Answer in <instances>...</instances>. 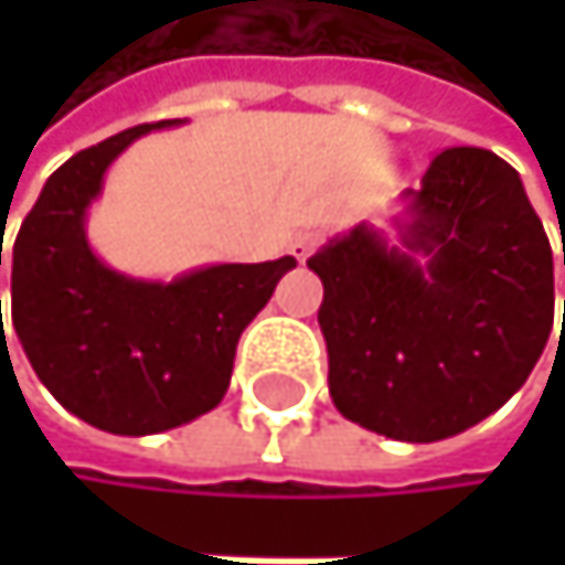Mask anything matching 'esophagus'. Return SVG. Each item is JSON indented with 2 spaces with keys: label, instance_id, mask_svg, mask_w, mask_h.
<instances>
[{
  "label": "esophagus",
  "instance_id": "1",
  "mask_svg": "<svg viewBox=\"0 0 565 565\" xmlns=\"http://www.w3.org/2000/svg\"><path fill=\"white\" fill-rule=\"evenodd\" d=\"M318 244H321V233H298V236H295V244H291V254L305 264V260L315 254Z\"/></svg>",
  "mask_w": 565,
  "mask_h": 565
}]
</instances>
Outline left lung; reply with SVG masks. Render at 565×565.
<instances>
[{
  "instance_id": "left-lung-1",
  "label": "left lung",
  "mask_w": 565,
  "mask_h": 565,
  "mask_svg": "<svg viewBox=\"0 0 565 565\" xmlns=\"http://www.w3.org/2000/svg\"><path fill=\"white\" fill-rule=\"evenodd\" d=\"M393 223L399 244L359 223L308 260L329 393L365 430L434 444L529 380L553 332V250L519 172L484 148L440 151Z\"/></svg>"
}]
</instances>
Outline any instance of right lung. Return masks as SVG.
<instances>
[{"label": "right lung", "mask_w": 565, "mask_h": 565, "mask_svg": "<svg viewBox=\"0 0 565 565\" xmlns=\"http://www.w3.org/2000/svg\"><path fill=\"white\" fill-rule=\"evenodd\" d=\"M172 125L182 121L77 151L46 179L12 244V329L33 373L74 417L121 437L162 434L220 406L241 332L298 267L280 257L141 280L90 250L87 210L104 172L131 141Z\"/></svg>", "instance_id": "right-lung-1"}]
</instances>
